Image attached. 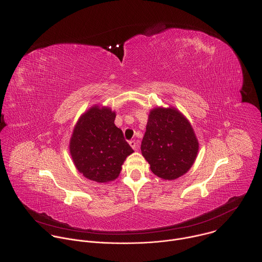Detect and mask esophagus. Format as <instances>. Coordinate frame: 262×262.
<instances>
[{
    "mask_svg": "<svg viewBox=\"0 0 262 262\" xmlns=\"http://www.w3.org/2000/svg\"><path fill=\"white\" fill-rule=\"evenodd\" d=\"M129 145L132 146V148H133L134 150H137V149H138V144H137V142H136L135 140L129 141Z\"/></svg>",
    "mask_w": 262,
    "mask_h": 262,
    "instance_id": "esophagus-1",
    "label": "esophagus"
}]
</instances>
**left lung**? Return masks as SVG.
Returning <instances> with one entry per match:
<instances>
[{
    "mask_svg": "<svg viewBox=\"0 0 262 262\" xmlns=\"http://www.w3.org/2000/svg\"><path fill=\"white\" fill-rule=\"evenodd\" d=\"M141 150L154 175L173 180L192 166L199 143L190 123L179 111L156 108L150 112Z\"/></svg>",
    "mask_w": 262,
    "mask_h": 262,
    "instance_id": "left-lung-1",
    "label": "left lung"
}]
</instances>
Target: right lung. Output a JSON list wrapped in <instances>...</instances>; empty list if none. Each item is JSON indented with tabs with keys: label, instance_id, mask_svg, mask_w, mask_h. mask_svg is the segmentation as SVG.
<instances>
[{
	"label": "right lung",
	"instance_id": "add662e5",
	"mask_svg": "<svg viewBox=\"0 0 262 262\" xmlns=\"http://www.w3.org/2000/svg\"><path fill=\"white\" fill-rule=\"evenodd\" d=\"M115 113L93 107L79 119L70 142L74 163L83 176L104 183L116 179L127 155L134 152L114 124Z\"/></svg>",
	"mask_w": 262,
	"mask_h": 262
}]
</instances>
